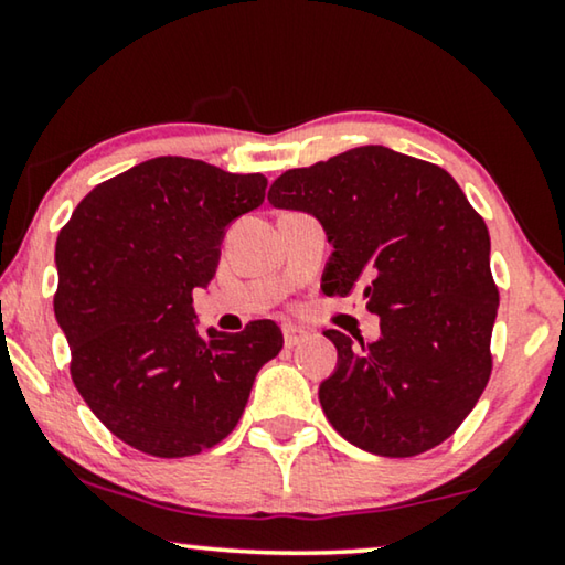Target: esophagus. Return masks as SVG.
<instances>
[{
	"label": "esophagus",
	"instance_id": "34e87169",
	"mask_svg": "<svg viewBox=\"0 0 565 565\" xmlns=\"http://www.w3.org/2000/svg\"><path fill=\"white\" fill-rule=\"evenodd\" d=\"M282 337H285V347H296V344L303 342V339H306L308 334H306V329L292 327V323H285V327H282Z\"/></svg>",
	"mask_w": 565,
	"mask_h": 565
}]
</instances>
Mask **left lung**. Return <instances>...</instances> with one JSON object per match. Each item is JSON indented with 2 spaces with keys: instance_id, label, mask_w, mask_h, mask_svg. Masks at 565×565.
<instances>
[{
  "instance_id": "obj_1",
  "label": "left lung",
  "mask_w": 565,
  "mask_h": 565,
  "mask_svg": "<svg viewBox=\"0 0 565 565\" xmlns=\"http://www.w3.org/2000/svg\"><path fill=\"white\" fill-rule=\"evenodd\" d=\"M267 200L321 221L334 246L323 292H362L381 316L375 342L323 331L339 358L319 388L331 427L383 458L445 443L489 383L499 311L489 228L458 182L429 161L360 146L288 169Z\"/></svg>"
}]
</instances>
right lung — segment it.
Segmentation results:
<instances>
[{
    "label": "right lung",
    "instance_id": "right-lung-1",
    "mask_svg": "<svg viewBox=\"0 0 565 565\" xmlns=\"http://www.w3.org/2000/svg\"><path fill=\"white\" fill-rule=\"evenodd\" d=\"M265 174L157 157L97 184L56 238L53 311L72 381L99 422L157 458L218 445L242 419L259 367L282 350L275 321L198 329L231 221L265 200Z\"/></svg>",
    "mask_w": 565,
    "mask_h": 565
}]
</instances>
